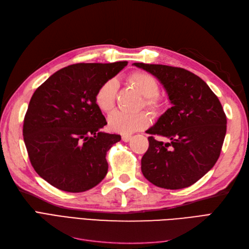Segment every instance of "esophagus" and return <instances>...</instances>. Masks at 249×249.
Masks as SVG:
<instances>
[{
	"mask_svg": "<svg viewBox=\"0 0 249 249\" xmlns=\"http://www.w3.org/2000/svg\"><path fill=\"white\" fill-rule=\"evenodd\" d=\"M131 138H132L131 135H123V136H122V139H123V141H124V142L130 141Z\"/></svg>",
	"mask_w": 249,
	"mask_h": 249,
	"instance_id": "obj_1",
	"label": "esophagus"
}]
</instances>
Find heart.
I'll list each match as a JSON object with an SVG mask.
<instances>
[{
  "label": "heart",
  "instance_id": "1",
  "mask_svg": "<svg viewBox=\"0 0 249 249\" xmlns=\"http://www.w3.org/2000/svg\"><path fill=\"white\" fill-rule=\"evenodd\" d=\"M129 82L144 97L143 100L144 108L147 109L153 116H160L166 107V103L158 96L160 86L157 80L146 72L135 71L129 76ZM117 92L118 81L115 78L104 82L96 90V106L103 112H110L115 106ZM148 123L149 118L145 112L126 113L115 111L108 117L109 129L115 133L124 135L145 129Z\"/></svg>",
  "mask_w": 249,
  "mask_h": 249
}]
</instances>
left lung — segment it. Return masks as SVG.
<instances>
[{
	"instance_id": "1",
	"label": "left lung",
	"mask_w": 249,
	"mask_h": 249,
	"mask_svg": "<svg viewBox=\"0 0 249 249\" xmlns=\"http://www.w3.org/2000/svg\"><path fill=\"white\" fill-rule=\"evenodd\" d=\"M152 73L166 90L172 107L146 131L149 146L141 171L165 189H183L212 169L227 133V116L215 93L196 74L180 67L134 63ZM153 134L166 137L158 142Z\"/></svg>"
}]
</instances>
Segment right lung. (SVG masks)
I'll list each match as a JSON object with an SVG mask.
<instances>
[{
    "mask_svg": "<svg viewBox=\"0 0 249 249\" xmlns=\"http://www.w3.org/2000/svg\"><path fill=\"white\" fill-rule=\"evenodd\" d=\"M126 65V61L72 64L35 90L22 135L33 168L52 186L84 192L106 177V154L122 137L101 131L107 122L96 106L95 93Z\"/></svg>",
    "mask_w": 249,
    "mask_h": 249,
    "instance_id": "right-lung-1",
    "label": "right lung"
}]
</instances>
